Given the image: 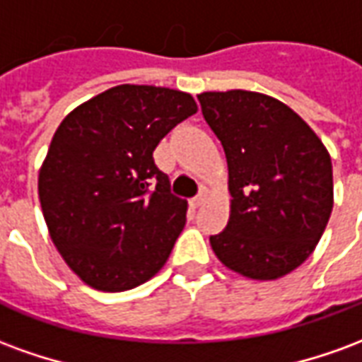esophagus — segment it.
I'll return each mask as SVG.
<instances>
[{
  "label": "esophagus",
  "mask_w": 362,
  "mask_h": 362,
  "mask_svg": "<svg viewBox=\"0 0 362 362\" xmlns=\"http://www.w3.org/2000/svg\"><path fill=\"white\" fill-rule=\"evenodd\" d=\"M205 199H207V189H202L189 204H192V207H199V205L205 204Z\"/></svg>",
  "instance_id": "34e87169"
}]
</instances>
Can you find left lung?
I'll return each mask as SVG.
<instances>
[{
  "instance_id": "left-lung-1",
  "label": "left lung",
  "mask_w": 362,
  "mask_h": 362,
  "mask_svg": "<svg viewBox=\"0 0 362 362\" xmlns=\"http://www.w3.org/2000/svg\"><path fill=\"white\" fill-rule=\"evenodd\" d=\"M228 165L230 215L209 243L223 266L275 281L303 264L326 230L334 173L326 145L287 104L233 89L197 95Z\"/></svg>"
}]
</instances>
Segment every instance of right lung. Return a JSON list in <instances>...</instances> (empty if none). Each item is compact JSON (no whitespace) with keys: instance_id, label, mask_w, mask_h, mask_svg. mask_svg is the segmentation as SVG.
<instances>
[{"instance_id":"right-lung-1","label":"right lung","mask_w":362,"mask_h":362,"mask_svg":"<svg viewBox=\"0 0 362 362\" xmlns=\"http://www.w3.org/2000/svg\"><path fill=\"white\" fill-rule=\"evenodd\" d=\"M196 112L189 93L118 85L62 119L38 173V199L52 243L89 287L127 291L166 264L188 202L170 194L153 151Z\"/></svg>"}]
</instances>
